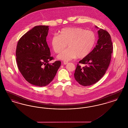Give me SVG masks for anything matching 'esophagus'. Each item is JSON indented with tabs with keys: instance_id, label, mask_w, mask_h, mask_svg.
<instances>
[{
	"instance_id": "esophagus-1",
	"label": "esophagus",
	"mask_w": 128,
	"mask_h": 128,
	"mask_svg": "<svg viewBox=\"0 0 128 128\" xmlns=\"http://www.w3.org/2000/svg\"><path fill=\"white\" fill-rule=\"evenodd\" d=\"M68 63V61H65L63 62V64H64V65H66Z\"/></svg>"
}]
</instances>
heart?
Returning a JSON list of instances; mask_svg holds the SVG:
<instances>
[{
    "mask_svg": "<svg viewBox=\"0 0 128 128\" xmlns=\"http://www.w3.org/2000/svg\"><path fill=\"white\" fill-rule=\"evenodd\" d=\"M96 42L95 34L80 27H68L61 29L60 34L54 35L51 38V45L56 53H60L58 58L68 61L77 56L84 58L89 55Z\"/></svg>",
    "mask_w": 128,
    "mask_h": 128,
    "instance_id": "1",
    "label": "heart"
}]
</instances>
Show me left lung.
Listing matches in <instances>:
<instances>
[{
  "label": "left lung",
  "instance_id": "obj_1",
  "mask_svg": "<svg viewBox=\"0 0 128 128\" xmlns=\"http://www.w3.org/2000/svg\"><path fill=\"white\" fill-rule=\"evenodd\" d=\"M98 34L99 39L96 47L79 62L80 64L87 65L82 68L78 64L74 74L76 81L84 86L92 85L101 79L111 60L113 46L110 34L101 29L98 31Z\"/></svg>",
  "mask_w": 128,
  "mask_h": 128
}]
</instances>
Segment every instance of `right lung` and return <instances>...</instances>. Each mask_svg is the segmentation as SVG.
I'll return each instance as SVG.
<instances>
[{
  "instance_id": "add662e5",
  "label": "right lung",
  "mask_w": 128,
  "mask_h": 128,
  "mask_svg": "<svg viewBox=\"0 0 128 128\" xmlns=\"http://www.w3.org/2000/svg\"><path fill=\"white\" fill-rule=\"evenodd\" d=\"M48 26H36L20 37L17 43L16 56L18 70L25 79L32 85L42 87L53 80L61 61L52 64L46 41Z\"/></svg>"
}]
</instances>
